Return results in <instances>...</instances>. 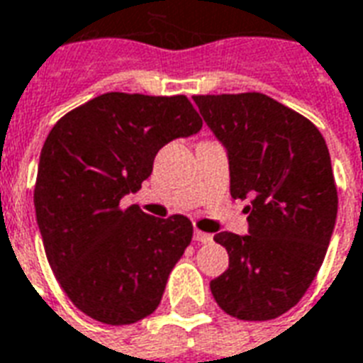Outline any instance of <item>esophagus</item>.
Returning a JSON list of instances; mask_svg holds the SVG:
<instances>
[{
  "instance_id": "34e87169",
  "label": "esophagus",
  "mask_w": 363,
  "mask_h": 363,
  "mask_svg": "<svg viewBox=\"0 0 363 363\" xmlns=\"http://www.w3.org/2000/svg\"><path fill=\"white\" fill-rule=\"evenodd\" d=\"M193 240L199 243H211L213 242V236H211V234H207V232L195 230V232H193Z\"/></svg>"
}]
</instances>
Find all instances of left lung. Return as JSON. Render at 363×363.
Instances as JSON below:
<instances>
[{"label": "left lung", "mask_w": 363, "mask_h": 363, "mask_svg": "<svg viewBox=\"0 0 363 363\" xmlns=\"http://www.w3.org/2000/svg\"><path fill=\"white\" fill-rule=\"evenodd\" d=\"M193 100L228 150L232 197L250 199V234L214 236L230 265L211 292L236 319H277L308 292L333 236L338 195L327 143L308 118L261 92Z\"/></svg>", "instance_id": "left-lung-1"}]
</instances>
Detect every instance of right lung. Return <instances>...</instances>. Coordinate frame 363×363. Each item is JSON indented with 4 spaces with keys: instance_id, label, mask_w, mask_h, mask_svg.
<instances>
[{
    "instance_id": "1",
    "label": "right lung",
    "mask_w": 363,
    "mask_h": 363,
    "mask_svg": "<svg viewBox=\"0 0 363 363\" xmlns=\"http://www.w3.org/2000/svg\"><path fill=\"white\" fill-rule=\"evenodd\" d=\"M189 98L106 92L57 121L42 147L34 208L48 263L73 306L106 325H131L162 300L191 243L184 214L155 218L137 205L166 143L197 133Z\"/></svg>"
}]
</instances>
